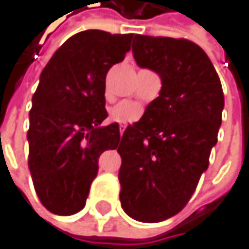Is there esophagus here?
I'll return each instance as SVG.
<instances>
[{
    "mask_svg": "<svg viewBox=\"0 0 249 249\" xmlns=\"http://www.w3.org/2000/svg\"><path fill=\"white\" fill-rule=\"evenodd\" d=\"M124 129H125V126H124V125H121V126H120V132H121V135H123Z\"/></svg>",
    "mask_w": 249,
    "mask_h": 249,
    "instance_id": "esophagus-1",
    "label": "esophagus"
}]
</instances>
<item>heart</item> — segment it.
Returning a JSON list of instances; mask_svg holds the SVG:
<instances>
[{
    "label": "heart",
    "instance_id": "obj_1",
    "mask_svg": "<svg viewBox=\"0 0 249 249\" xmlns=\"http://www.w3.org/2000/svg\"><path fill=\"white\" fill-rule=\"evenodd\" d=\"M141 115H142L141 107L134 104V102H128V101L118 104L111 111V120L115 121V123H120V124L135 123V121H138L141 118Z\"/></svg>",
    "mask_w": 249,
    "mask_h": 249
}]
</instances>
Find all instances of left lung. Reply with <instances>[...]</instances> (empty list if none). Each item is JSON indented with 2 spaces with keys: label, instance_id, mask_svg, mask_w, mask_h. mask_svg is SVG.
Returning <instances> with one entry per match:
<instances>
[{
  "label": "left lung",
  "instance_id": "obj_1",
  "mask_svg": "<svg viewBox=\"0 0 249 249\" xmlns=\"http://www.w3.org/2000/svg\"><path fill=\"white\" fill-rule=\"evenodd\" d=\"M132 54L161 77V90L123 134L120 200L128 216L154 224L187 205L208 169L224 92L211 59L190 40L135 34Z\"/></svg>",
  "mask_w": 249,
  "mask_h": 249
}]
</instances>
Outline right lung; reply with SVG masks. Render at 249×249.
<instances>
[{"label":"right lung","instance_id":"right-lung-1","mask_svg":"<svg viewBox=\"0 0 249 249\" xmlns=\"http://www.w3.org/2000/svg\"><path fill=\"white\" fill-rule=\"evenodd\" d=\"M134 34L102 30L68 38L40 75L30 111L28 169L36 193L52 213L82 211L98 174V159L120 142V125L101 126L105 76L123 62Z\"/></svg>","mask_w":249,"mask_h":249}]
</instances>
